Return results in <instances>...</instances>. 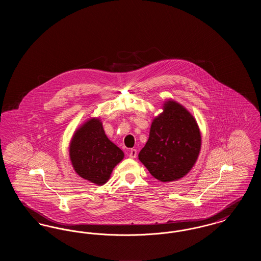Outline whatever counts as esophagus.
<instances>
[{"label": "esophagus", "instance_id": "34e87169", "mask_svg": "<svg viewBox=\"0 0 261 261\" xmlns=\"http://www.w3.org/2000/svg\"><path fill=\"white\" fill-rule=\"evenodd\" d=\"M129 158H130V159H136V158H137V149H130V152H129Z\"/></svg>", "mask_w": 261, "mask_h": 261}]
</instances>
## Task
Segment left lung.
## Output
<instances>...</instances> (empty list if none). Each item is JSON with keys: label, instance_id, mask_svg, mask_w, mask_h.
Masks as SVG:
<instances>
[{"label": "left lung", "instance_id": "obj_1", "mask_svg": "<svg viewBox=\"0 0 261 261\" xmlns=\"http://www.w3.org/2000/svg\"><path fill=\"white\" fill-rule=\"evenodd\" d=\"M201 138L194 116L175 100H167L150 126L139 160L162 182L184 177L199 156Z\"/></svg>", "mask_w": 261, "mask_h": 261}]
</instances>
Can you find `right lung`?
Instances as JSON below:
<instances>
[{"label":"right lung","instance_id":"obj_1","mask_svg":"<svg viewBox=\"0 0 261 261\" xmlns=\"http://www.w3.org/2000/svg\"><path fill=\"white\" fill-rule=\"evenodd\" d=\"M69 156L75 172L88 181L103 185L124 153L105 134L99 118H91L73 135Z\"/></svg>","mask_w":261,"mask_h":261}]
</instances>
